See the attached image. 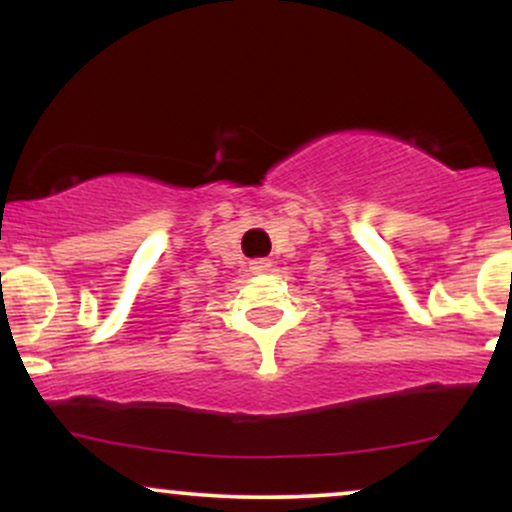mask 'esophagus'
I'll list each match as a JSON object with an SVG mask.
<instances>
[{"mask_svg":"<svg viewBox=\"0 0 512 512\" xmlns=\"http://www.w3.org/2000/svg\"><path fill=\"white\" fill-rule=\"evenodd\" d=\"M269 267H272V262H269V260H252L250 262L252 274H267Z\"/></svg>","mask_w":512,"mask_h":512,"instance_id":"esophagus-1","label":"esophagus"}]
</instances>
